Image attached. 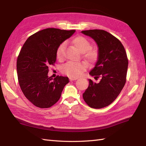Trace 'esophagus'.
Masks as SVG:
<instances>
[{
    "label": "esophagus",
    "mask_w": 146,
    "mask_h": 146,
    "mask_svg": "<svg viewBox=\"0 0 146 146\" xmlns=\"http://www.w3.org/2000/svg\"><path fill=\"white\" fill-rule=\"evenodd\" d=\"M77 79H78V78H75V77H70V80L71 81L76 80H77Z\"/></svg>",
    "instance_id": "34e87169"
}]
</instances>
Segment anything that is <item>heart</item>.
Instances as JSON below:
<instances>
[{"instance_id":"b5f03b06","label":"heart","mask_w":146,"mask_h":146,"mask_svg":"<svg viewBox=\"0 0 146 146\" xmlns=\"http://www.w3.org/2000/svg\"><path fill=\"white\" fill-rule=\"evenodd\" d=\"M71 43L75 49L80 53H83V57L87 61L94 63L98 59L99 54L97 50L91 48V43L84 36H78L71 39ZM65 47V43H62L58 46L56 56L58 59H62ZM87 65L83 62L66 63L62 66V72L71 77H78L86 70Z\"/></svg>"}]
</instances>
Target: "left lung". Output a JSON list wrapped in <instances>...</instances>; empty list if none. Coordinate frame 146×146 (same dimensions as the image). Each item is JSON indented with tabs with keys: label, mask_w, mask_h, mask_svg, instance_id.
<instances>
[{
	"label": "left lung",
	"mask_w": 146,
	"mask_h": 146,
	"mask_svg": "<svg viewBox=\"0 0 146 146\" xmlns=\"http://www.w3.org/2000/svg\"><path fill=\"white\" fill-rule=\"evenodd\" d=\"M82 33L90 36L98 46V59L89 74L99 83L89 79L83 98L90 107L102 108L110 105L120 94L126 82L128 60L123 44L108 32L93 29Z\"/></svg>",
	"instance_id": "left-lung-1"
}]
</instances>
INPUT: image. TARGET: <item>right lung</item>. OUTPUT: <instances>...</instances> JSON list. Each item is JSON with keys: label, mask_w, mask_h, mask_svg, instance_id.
<instances>
[{"label": "right lung", "mask_w": 146, "mask_h": 146, "mask_svg": "<svg viewBox=\"0 0 146 146\" xmlns=\"http://www.w3.org/2000/svg\"><path fill=\"white\" fill-rule=\"evenodd\" d=\"M75 30L48 28L29 37L17 62L18 79L24 96L36 107L50 108L60 99L66 76H48V67L56 61L58 46L73 35Z\"/></svg>", "instance_id": "obj_1"}]
</instances>
